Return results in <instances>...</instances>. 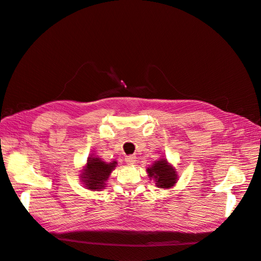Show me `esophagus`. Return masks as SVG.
Listing matches in <instances>:
<instances>
[{"mask_svg":"<svg viewBox=\"0 0 261 261\" xmlns=\"http://www.w3.org/2000/svg\"><path fill=\"white\" fill-rule=\"evenodd\" d=\"M125 162L127 163L128 165H133L134 163L136 162V156L135 155H128L125 158Z\"/></svg>","mask_w":261,"mask_h":261,"instance_id":"34e87169","label":"esophagus"}]
</instances>
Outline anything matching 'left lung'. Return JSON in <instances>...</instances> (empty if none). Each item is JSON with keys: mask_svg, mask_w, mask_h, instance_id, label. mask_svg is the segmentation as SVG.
I'll use <instances>...</instances> for the list:
<instances>
[{"mask_svg": "<svg viewBox=\"0 0 261 261\" xmlns=\"http://www.w3.org/2000/svg\"><path fill=\"white\" fill-rule=\"evenodd\" d=\"M147 172L150 177L154 178L156 186L160 188H170L176 183L175 170L168 164L165 159L154 162L151 168L147 169Z\"/></svg>", "mask_w": 261, "mask_h": 261, "instance_id": "8db88e82", "label": "left lung"}]
</instances>
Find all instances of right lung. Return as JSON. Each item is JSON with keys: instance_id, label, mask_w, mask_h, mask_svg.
Listing matches in <instances>:
<instances>
[{"instance_id": "right-lung-1", "label": "right lung", "mask_w": 261, "mask_h": 261, "mask_svg": "<svg viewBox=\"0 0 261 261\" xmlns=\"http://www.w3.org/2000/svg\"><path fill=\"white\" fill-rule=\"evenodd\" d=\"M116 162L112 163L103 162L99 158H88L86 169L82 174V180L88 189L96 191V189H102L106 185V180L108 179L110 173L114 170Z\"/></svg>"}]
</instances>
